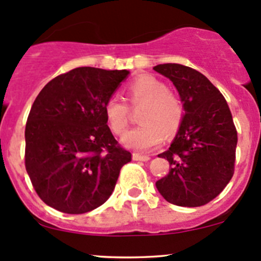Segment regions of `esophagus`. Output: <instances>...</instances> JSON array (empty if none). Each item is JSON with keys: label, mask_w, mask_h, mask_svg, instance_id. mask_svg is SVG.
Segmentation results:
<instances>
[{"label": "esophagus", "mask_w": 261, "mask_h": 261, "mask_svg": "<svg viewBox=\"0 0 261 261\" xmlns=\"http://www.w3.org/2000/svg\"><path fill=\"white\" fill-rule=\"evenodd\" d=\"M133 160L134 161H148L150 160V157L146 156V154H140V153H133Z\"/></svg>", "instance_id": "esophagus-1"}]
</instances>
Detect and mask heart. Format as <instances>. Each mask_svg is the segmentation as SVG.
<instances>
[{"mask_svg":"<svg viewBox=\"0 0 261 261\" xmlns=\"http://www.w3.org/2000/svg\"><path fill=\"white\" fill-rule=\"evenodd\" d=\"M127 96L134 108L142 107L139 120L142 125L126 133L122 144L136 151H147L161 144L163 135L171 137L181 128L185 119L182 100L168 91L165 83L152 75H142L131 82ZM105 117L110 130L122 135L130 121V109L119 98H110L105 104Z\"/></svg>","mask_w":261,"mask_h":261,"instance_id":"heart-1","label":"heart"}]
</instances>
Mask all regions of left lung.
Segmentation results:
<instances>
[{"mask_svg":"<svg viewBox=\"0 0 261 261\" xmlns=\"http://www.w3.org/2000/svg\"><path fill=\"white\" fill-rule=\"evenodd\" d=\"M173 83L185 105V119L167 159L170 172L156 182L167 202L200 207L225 188L234 174L238 134L222 93L202 73L182 64L153 67Z\"/></svg>","mask_w":261,"mask_h":261,"instance_id":"left-lung-1","label":"left lung"}]
</instances>
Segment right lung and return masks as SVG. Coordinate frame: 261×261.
Listing matches in <instances>:
<instances>
[{"instance_id": "1", "label": "right lung", "mask_w": 261, "mask_h": 261, "mask_svg": "<svg viewBox=\"0 0 261 261\" xmlns=\"http://www.w3.org/2000/svg\"><path fill=\"white\" fill-rule=\"evenodd\" d=\"M128 70L80 67L51 79L25 124L24 165L45 204L83 214L107 202L131 153L119 145L105 104Z\"/></svg>"}]
</instances>
